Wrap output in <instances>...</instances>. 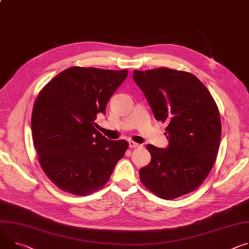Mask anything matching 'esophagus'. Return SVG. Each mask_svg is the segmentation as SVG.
Returning a JSON list of instances; mask_svg holds the SVG:
<instances>
[{
	"label": "esophagus",
	"instance_id": "1",
	"mask_svg": "<svg viewBox=\"0 0 249 249\" xmlns=\"http://www.w3.org/2000/svg\"><path fill=\"white\" fill-rule=\"evenodd\" d=\"M138 147H141V145L134 141H129V148H138Z\"/></svg>",
	"mask_w": 249,
	"mask_h": 249
}]
</instances>
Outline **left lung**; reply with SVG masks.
Returning <instances> with one entry per match:
<instances>
[{"mask_svg":"<svg viewBox=\"0 0 249 249\" xmlns=\"http://www.w3.org/2000/svg\"><path fill=\"white\" fill-rule=\"evenodd\" d=\"M156 120L167 121L169 145H147L151 162L139 171L143 185L172 199L196 190L210 174L218 152L221 124L217 106L192 73L170 69L134 71Z\"/></svg>","mask_w":249,"mask_h":249,"instance_id":"1","label":"left lung"}]
</instances>
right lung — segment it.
Instances as JSON below:
<instances>
[{
    "label": "right lung",
    "instance_id": "add662e5",
    "mask_svg": "<svg viewBox=\"0 0 249 249\" xmlns=\"http://www.w3.org/2000/svg\"><path fill=\"white\" fill-rule=\"evenodd\" d=\"M128 71L70 67L44 86L35 102L32 134L41 169L62 191L86 196L101 189L128 143L95 129L98 113Z\"/></svg>",
    "mask_w": 249,
    "mask_h": 249
}]
</instances>
